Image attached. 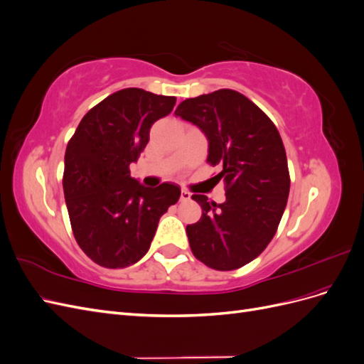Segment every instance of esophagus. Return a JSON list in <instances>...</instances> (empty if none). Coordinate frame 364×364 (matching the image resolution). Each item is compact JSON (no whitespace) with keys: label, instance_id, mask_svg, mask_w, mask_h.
I'll return each instance as SVG.
<instances>
[{"label":"esophagus","instance_id":"1","mask_svg":"<svg viewBox=\"0 0 364 364\" xmlns=\"http://www.w3.org/2000/svg\"><path fill=\"white\" fill-rule=\"evenodd\" d=\"M191 199V194L188 191H183L181 193V202H188Z\"/></svg>","mask_w":364,"mask_h":364}]
</instances>
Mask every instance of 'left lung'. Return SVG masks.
Listing matches in <instances>:
<instances>
[{"label": "left lung", "instance_id": "obj_1", "mask_svg": "<svg viewBox=\"0 0 364 364\" xmlns=\"http://www.w3.org/2000/svg\"><path fill=\"white\" fill-rule=\"evenodd\" d=\"M208 138V159L223 170L226 200L191 199L202 208L197 223L186 226L194 257L214 270H235L267 247L287 205L290 174L279 132L247 97L218 90L186 98L174 112Z\"/></svg>", "mask_w": 364, "mask_h": 364}]
</instances>
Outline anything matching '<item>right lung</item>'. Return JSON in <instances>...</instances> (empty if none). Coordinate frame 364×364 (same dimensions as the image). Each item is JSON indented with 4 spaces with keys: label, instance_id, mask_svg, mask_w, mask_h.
I'll list each match as a JSON object with an SVG mask.
<instances>
[{
    "label": "right lung",
    "instance_id": "obj_1",
    "mask_svg": "<svg viewBox=\"0 0 364 364\" xmlns=\"http://www.w3.org/2000/svg\"><path fill=\"white\" fill-rule=\"evenodd\" d=\"M176 97L126 87L82 118L65 151L63 193L77 245L98 266L124 269L146 255L159 218L181 188H146L130 178L150 127L168 115Z\"/></svg>",
    "mask_w": 364,
    "mask_h": 364
}]
</instances>
